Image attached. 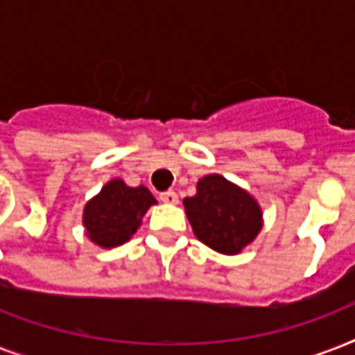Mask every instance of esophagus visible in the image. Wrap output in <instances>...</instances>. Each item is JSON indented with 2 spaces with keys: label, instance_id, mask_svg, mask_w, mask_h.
I'll return each mask as SVG.
<instances>
[{
  "label": "esophagus",
  "instance_id": "esophagus-1",
  "mask_svg": "<svg viewBox=\"0 0 355 355\" xmlns=\"http://www.w3.org/2000/svg\"><path fill=\"white\" fill-rule=\"evenodd\" d=\"M160 200L162 202H166V205H177L178 197H177V193L173 191V189H169V191H164V193H160Z\"/></svg>",
  "mask_w": 355,
  "mask_h": 355
}]
</instances>
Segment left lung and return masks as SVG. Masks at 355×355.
<instances>
[{"label": "left lung", "mask_w": 355, "mask_h": 355, "mask_svg": "<svg viewBox=\"0 0 355 355\" xmlns=\"http://www.w3.org/2000/svg\"><path fill=\"white\" fill-rule=\"evenodd\" d=\"M195 236L223 254L241 252L261 228L258 202L221 175L199 180L197 195L184 199Z\"/></svg>", "instance_id": "obj_1"}]
</instances>
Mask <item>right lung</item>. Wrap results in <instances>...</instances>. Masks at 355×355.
I'll list each match as a JSON object with an SVG mask.
<instances>
[{"instance_id": "right-lung-1", "label": "right lung", "mask_w": 355, "mask_h": 355, "mask_svg": "<svg viewBox=\"0 0 355 355\" xmlns=\"http://www.w3.org/2000/svg\"><path fill=\"white\" fill-rule=\"evenodd\" d=\"M155 202L147 188H128L123 180L116 178L86 205V232L92 241L105 248L123 245L138 230L141 217Z\"/></svg>"}]
</instances>
